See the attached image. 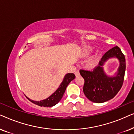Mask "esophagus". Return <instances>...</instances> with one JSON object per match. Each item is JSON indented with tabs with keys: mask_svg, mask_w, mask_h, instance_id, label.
Returning a JSON list of instances; mask_svg holds the SVG:
<instances>
[{
	"mask_svg": "<svg viewBox=\"0 0 134 134\" xmlns=\"http://www.w3.org/2000/svg\"><path fill=\"white\" fill-rule=\"evenodd\" d=\"M75 75H76V77L79 76H80V72H79V71H76V72H75Z\"/></svg>",
	"mask_w": 134,
	"mask_h": 134,
	"instance_id": "obj_1",
	"label": "esophagus"
}]
</instances>
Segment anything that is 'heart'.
I'll return each mask as SVG.
<instances>
[{
  "label": "heart",
  "instance_id": "1",
  "mask_svg": "<svg viewBox=\"0 0 134 134\" xmlns=\"http://www.w3.org/2000/svg\"><path fill=\"white\" fill-rule=\"evenodd\" d=\"M91 51V47H85V49H84L83 51L84 55L85 56L88 55ZM98 61H99L98 57L97 55H95L92 57L90 58V59L88 60V62H87V67L88 68H94L97 65H98Z\"/></svg>",
  "mask_w": 134,
  "mask_h": 134
}]
</instances>
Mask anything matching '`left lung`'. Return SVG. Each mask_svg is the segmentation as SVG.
I'll return each mask as SVG.
<instances>
[{
  "instance_id": "8db88e82",
  "label": "left lung",
  "mask_w": 134,
  "mask_h": 134,
  "mask_svg": "<svg viewBox=\"0 0 134 134\" xmlns=\"http://www.w3.org/2000/svg\"><path fill=\"white\" fill-rule=\"evenodd\" d=\"M113 57L119 60L120 66L116 76L110 77L105 74L102 66L107 60ZM125 70L124 55L119 47H113L102 56L98 66L93 71L80 70V74L85 80L83 88L84 94L90 100L96 103H102L113 98L121 88Z\"/></svg>"
}]
</instances>
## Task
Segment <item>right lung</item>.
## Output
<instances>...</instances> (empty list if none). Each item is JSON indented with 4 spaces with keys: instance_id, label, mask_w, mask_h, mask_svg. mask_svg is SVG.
Here are the masks:
<instances>
[{
    "instance_id": "add662e5",
    "label": "right lung",
    "mask_w": 134,
    "mask_h": 134,
    "mask_svg": "<svg viewBox=\"0 0 134 134\" xmlns=\"http://www.w3.org/2000/svg\"><path fill=\"white\" fill-rule=\"evenodd\" d=\"M75 77H76V76H75L74 73H68V74H66L58 88L51 96L46 99L40 100V101H35V100L30 99L27 97V98L32 103L41 106V107H52V106L56 105L61 100L64 93L65 92L67 86L73 79H74Z\"/></svg>"
}]
</instances>
